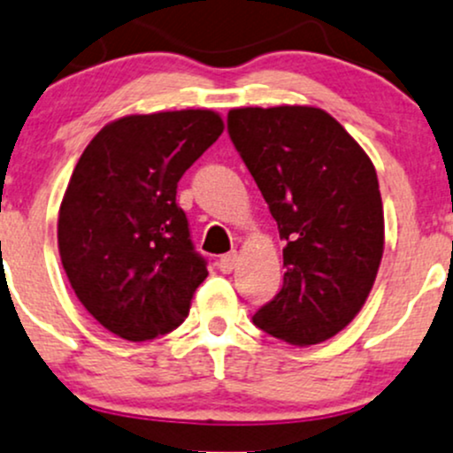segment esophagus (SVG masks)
<instances>
[{
  "instance_id": "34e87169",
  "label": "esophagus",
  "mask_w": 453,
  "mask_h": 453,
  "mask_svg": "<svg viewBox=\"0 0 453 453\" xmlns=\"http://www.w3.org/2000/svg\"><path fill=\"white\" fill-rule=\"evenodd\" d=\"M236 262H238V253L236 251L226 253V256L219 257V268H221V273H232L236 268Z\"/></svg>"
}]
</instances>
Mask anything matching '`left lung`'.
<instances>
[{
	"instance_id": "left-lung-1",
	"label": "left lung",
	"mask_w": 453,
	"mask_h": 453,
	"mask_svg": "<svg viewBox=\"0 0 453 453\" xmlns=\"http://www.w3.org/2000/svg\"><path fill=\"white\" fill-rule=\"evenodd\" d=\"M227 131L286 241L283 286L253 325L288 344H320L359 314L379 273L385 217L374 165L318 107L232 109Z\"/></svg>"
}]
</instances>
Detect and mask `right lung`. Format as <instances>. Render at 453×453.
I'll return each mask as SVG.
<instances>
[{"mask_svg":"<svg viewBox=\"0 0 453 453\" xmlns=\"http://www.w3.org/2000/svg\"><path fill=\"white\" fill-rule=\"evenodd\" d=\"M221 133L212 109L133 113L103 127L74 165L59 257L77 299L113 335L154 340L188 316L208 271L176 187Z\"/></svg>","mask_w":453,"mask_h":453,"instance_id":"1","label":"right lung"}]
</instances>
